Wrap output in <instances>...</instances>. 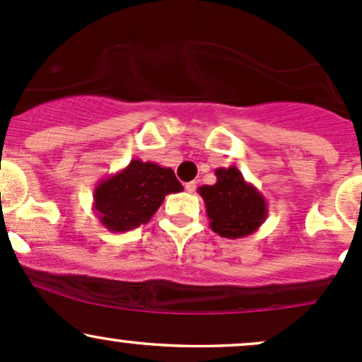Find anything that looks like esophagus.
<instances>
[{
  "label": "esophagus",
  "instance_id": "34e87169",
  "mask_svg": "<svg viewBox=\"0 0 362 362\" xmlns=\"http://www.w3.org/2000/svg\"><path fill=\"white\" fill-rule=\"evenodd\" d=\"M185 189L188 193H195V189H197V182L195 181H189V182H186L185 185Z\"/></svg>",
  "mask_w": 362,
  "mask_h": 362
}]
</instances>
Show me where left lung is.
I'll return each instance as SVG.
<instances>
[{"label":"left lung","instance_id":"left-lung-1","mask_svg":"<svg viewBox=\"0 0 362 362\" xmlns=\"http://www.w3.org/2000/svg\"><path fill=\"white\" fill-rule=\"evenodd\" d=\"M216 177L214 185L198 188L212 231L229 240L245 238L257 231L267 217V202L262 193L245 181L235 165L216 169Z\"/></svg>","mask_w":362,"mask_h":362}]
</instances>
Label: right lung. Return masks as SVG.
<instances>
[{
	"mask_svg": "<svg viewBox=\"0 0 362 362\" xmlns=\"http://www.w3.org/2000/svg\"><path fill=\"white\" fill-rule=\"evenodd\" d=\"M182 192L174 170L139 158L105 177L93 193V211L108 231L126 233L151 219L169 193Z\"/></svg>",
	"mask_w": 362,
	"mask_h": 362,
	"instance_id": "obj_1",
	"label": "right lung"
}]
</instances>
